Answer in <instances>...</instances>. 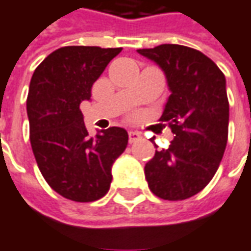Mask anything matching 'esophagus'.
Segmentation results:
<instances>
[{
  "label": "esophagus",
  "instance_id": "obj_1",
  "mask_svg": "<svg viewBox=\"0 0 251 251\" xmlns=\"http://www.w3.org/2000/svg\"><path fill=\"white\" fill-rule=\"evenodd\" d=\"M128 136H129V143L136 142V141H139V139L142 138L141 132H138V131H129Z\"/></svg>",
  "mask_w": 251,
  "mask_h": 251
}]
</instances>
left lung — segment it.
Wrapping results in <instances>:
<instances>
[{
	"label": "left lung",
	"mask_w": 251,
	"mask_h": 251,
	"mask_svg": "<svg viewBox=\"0 0 251 251\" xmlns=\"http://www.w3.org/2000/svg\"><path fill=\"white\" fill-rule=\"evenodd\" d=\"M138 53L167 77L171 96L160 122L175 135L167 150H155L146 162L149 188L162 200H187L212 180L227 146L226 76L209 57L187 46L164 43Z\"/></svg>",
	"instance_id": "8db88e82"
}]
</instances>
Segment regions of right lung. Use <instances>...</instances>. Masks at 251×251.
<instances>
[{"instance_id": "1", "label": "right lung", "mask_w": 251, "mask_h": 251, "mask_svg": "<svg viewBox=\"0 0 251 251\" xmlns=\"http://www.w3.org/2000/svg\"><path fill=\"white\" fill-rule=\"evenodd\" d=\"M122 48L65 46L54 50L31 77L27 115L38 168L50 187L75 202L102 198L112 165L128 143L124 128L110 127L90 136L80 102Z\"/></svg>"}]
</instances>
